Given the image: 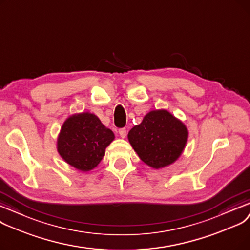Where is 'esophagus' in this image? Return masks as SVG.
I'll return each mask as SVG.
<instances>
[{
    "label": "esophagus",
    "mask_w": 250,
    "mask_h": 250,
    "mask_svg": "<svg viewBox=\"0 0 250 250\" xmlns=\"http://www.w3.org/2000/svg\"><path fill=\"white\" fill-rule=\"evenodd\" d=\"M119 134H120L121 138H125V137H126V135H127V131H126V129H125V128H122V129L119 130Z\"/></svg>",
    "instance_id": "1"
}]
</instances>
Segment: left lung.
Segmentation results:
<instances>
[{
	"mask_svg": "<svg viewBox=\"0 0 250 250\" xmlns=\"http://www.w3.org/2000/svg\"><path fill=\"white\" fill-rule=\"evenodd\" d=\"M188 139L185 124L167 110L148 112L128 133V140L140 160L162 169L180 158Z\"/></svg>",
	"mask_w": 250,
	"mask_h": 250,
	"instance_id": "8db88e82",
	"label": "left lung"
}]
</instances>
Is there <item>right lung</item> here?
Segmentation results:
<instances>
[{
  "label": "right lung",
  "mask_w": 250,
  "mask_h": 250,
  "mask_svg": "<svg viewBox=\"0 0 250 250\" xmlns=\"http://www.w3.org/2000/svg\"><path fill=\"white\" fill-rule=\"evenodd\" d=\"M115 135L100 119L89 112L69 116L57 139V150L61 158L81 172L94 169L103 160L105 148Z\"/></svg>",
  "instance_id": "1"
}]
</instances>
